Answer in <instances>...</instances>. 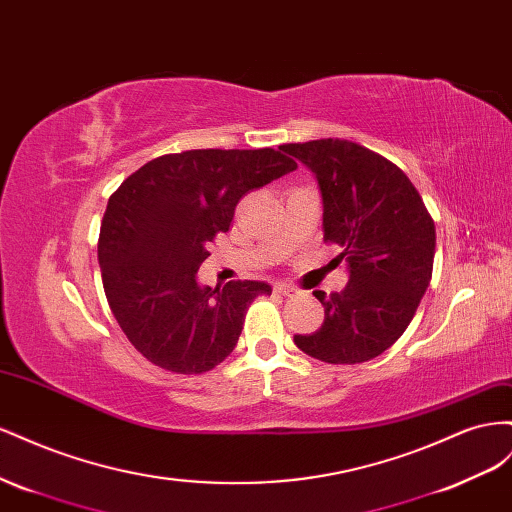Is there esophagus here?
<instances>
[{
	"label": "esophagus",
	"instance_id": "34e87169",
	"mask_svg": "<svg viewBox=\"0 0 512 512\" xmlns=\"http://www.w3.org/2000/svg\"><path fill=\"white\" fill-rule=\"evenodd\" d=\"M274 294H279V296H296L298 294V289L296 287H291V285H285V283H276L274 285Z\"/></svg>",
	"mask_w": 512,
	"mask_h": 512
}]
</instances>
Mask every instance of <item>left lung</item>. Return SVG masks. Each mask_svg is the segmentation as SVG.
Masks as SVG:
<instances>
[{
  "label": "left lung",
  "mask_w": 512,
  "mask_h": 512,
  "mask_svg": "<svg viewBox=\"0 0 512 512\" xmlns=\"http://www.w3.org/2000/svg\"><path fill=\"white\" fill-rule=\"evenodd\" d=\"M309 167L324 203V240L343 248L349 281L339 294L313 291L324 324L296 334L304 354L358 364L397 341L425 296L433 272L435 225L410 178L388 158L347 139L287 143Z\"/></svg>",
  "instance_id": "left-lung-1"
}]
</instances>
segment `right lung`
I'll return each instance as SVG.
<instances>
[{
    "instance_id": "obj_1",
    "label": "right lung",
    "mask_w": 512,
    "mask_h": 512,
    "mask_svg": "<svg viewBox=\"0 0 512 512\" xmlns=\"http://www.w3.org/2000/svg\"><path fill=\"white\" fill-rule=\"evenodd\" d=\"M296 167L272 148L188 150L150 160L109 197L98 238L102 285L128 341L156 367L197 375L233 352L248 304L272 287H201L197 270L238 201Z\"/></svg>"
}]
</instances>
